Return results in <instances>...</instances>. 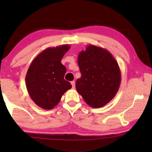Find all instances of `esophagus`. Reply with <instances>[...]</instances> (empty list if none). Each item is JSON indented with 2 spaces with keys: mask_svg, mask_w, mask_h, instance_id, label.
Segmentation results:
<instances>
[{
  "mask_svg": "<svg viewBox=\"0 0 152 152\" xmlns=\"http://www.w3.org/2000/svg\"><path fill=\"white\" fill-rule=\"evenodd\" d=\"M70 83H71V84H72V88H74L75 86V81H72V82Z\"/></svg>",
  "mask_w": 152,
  "mask_h": 152,
  "instance_id": "1",
  "label": "esophagus"
}]
</instances>
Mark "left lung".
Returning a JSON list of instances; mask_svg holds the SVG:
<instances>
[{
  "label": "left lung",
  "mask_w": 152,
  "mask_h": 152,
  "mask_svg": "<svg viewBox=\"0 0 152 152\" xmlns=\"http://www.w3.org/2000/svg\"><path fill=\"white\" fill-rule=\"evenodd\" d=\"M82 77L76 81V89L87 104L99 108L109 103L119 89L121 72L118 64L107 50L93 45L78 55Z\"/></svg>",
  "instance_id": "left-lung-1"
}]
</instances>
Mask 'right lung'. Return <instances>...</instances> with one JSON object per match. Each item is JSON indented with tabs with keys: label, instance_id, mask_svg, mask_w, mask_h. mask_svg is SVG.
Segmentation results:
<instances>
[{
	"label": "right lung",
	"instance_id": "add662e5",
	"mask_svg": "<svg viewBox=\"0 0 152 152\" xmlns=\"http://www.w3.org/2000/svg\"><path fill=\"white\" fill-rule=\"evenodd\" d=\"M70 45L48 48L31 63L26 84L31 99L39 107L50 110L58 104L64 93L72 88L64 80L66 68L61 63Z\"/></svg>",
	"mask_w": 152,
	"mask_h": 152
}]
</instances>
